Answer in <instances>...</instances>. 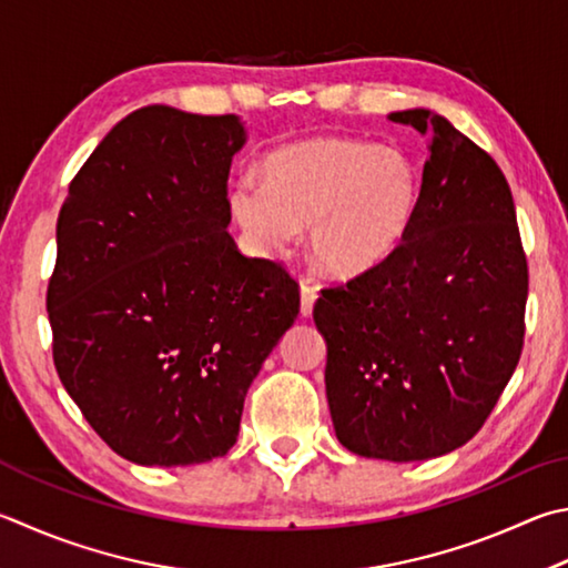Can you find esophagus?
I'll list each match as a JSON object with an SVG mask.
<instances>
[{
	"label": "esophagus",
	"mask_w": 568,
	"mask_h": 568,
	"mask_svg": "<svg viewBox=\"0 0 568 568\" xmlns=\"http://www.w3.org/2000/svg\"><path fill=\"white\" fill-rule=\"evenodd\" d=\"M315 301H317V287L311 285V283H303L301 285V313H303V317L313 315Z\"/></svg>",
	"instance_id": "1"
}]
</instances>
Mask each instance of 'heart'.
<instances>
[{"instance_id": "obj_1", "label": "heart", "mask_w": 568, "mask_h": 568, "mask_svg": "<svg viewBox=\"0 0 568 568\" xmlns=\"http://www.w3.org/2000/svg\"><path fill=\"white\" fill-rule=\"evenodd\" d=\"M422 183L399 149L353 139L283 143L263 159V181L233 183V221L261 253H281L311 225L315 263L357 277L395 255L415 225Z\"/></svg>"}]
</instances>
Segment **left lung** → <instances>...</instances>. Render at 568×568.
Returning <instances> with one entry per match:
<instances>
[{"label": "left lung", "mask_w": 568, "mask_h": 568, "mask_svg": "<svg viewBox=\"0 0 568 568\" xmlns=\"http://www.w3.org/2000/svg\"><path fill=\"white\" fill-rule=\"evenodd\" d=\"M387 119L429 136L415 225L387 263L325 287L313 317L339 445L417 462L491 415L521 357L529 267L497 161L427 109Z\"/></svg>", "instance_id": "8db88e82"}]
</instances>
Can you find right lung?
Listing matches in <instances>:
<instances>
[{
	"label": "right lung",
	"instance_id": "add662e5",
	"mask_svg": "<svg viewBox=\"0 0 568 568\" xmlns=\"http://www.w3.org/2000/svg\"><path fill=\"white\" fill-rule=\"evenodd\" d=\"M235 116L129 113L79 169L47 287L61 385L123 459L223 457L265 357L301 313L281 263L231 233Z\"/></svg>",
	"mask_w": 568,
	"mask_h": 568
}]
</instances>
